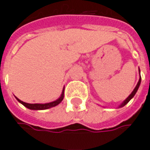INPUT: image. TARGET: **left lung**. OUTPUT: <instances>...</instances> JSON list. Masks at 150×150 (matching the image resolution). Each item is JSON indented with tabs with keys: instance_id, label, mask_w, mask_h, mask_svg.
Returning <instances> with one entry per match:
<instances>
[{
	"instance_id": "8db88e82",
	"label": "left lung",
	"mask_w": 150,
	"mask_h": 150,
	"mask_svg": "<svg viewBox=\"0 0 150 150\" xmlns=\"http://www.w3.org/2000/svg\"><path fill=\"white\" fill-rule=\"evenodd\" d=\"M139 75H140V70H139ZM140 83H141V76L139 77V81H138V83H137V85H136V86H135V88L134 89V91H132L131 94H130L129 96H128L126 99H125V100L123 101L121 104H120V105H119V108L124 107V106L125 105H126V104L128 103V102H129V101L131 100V99L133 98V97H134V96H135V94H136L137 91H138V89H139V85H140Z\"/></svg>"
}]
</instances>
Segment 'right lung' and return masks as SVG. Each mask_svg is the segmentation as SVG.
<instances>
[{"mask_svg": "<svg viewBox=\"0 0 150 150\" xmlns=\"http://www.w3.org/2000/svg\"><path fill=\"white\" fill-rule=\"evenodd\" d=\"M64 90H65V88H63L62 93H61L60 96H59L57 100H55L54 101H52V102H50V103H45V104H29V103H25V102H23V101H21V100H19L17 97H16V99L21 104H22L24 106H25L26 108H28L30 110H47V109H50V108H52V107L58 105L59 103L63 100V99H64Z\"/></svg>", "mask_w": 150, "mask_h": 150, "instance_id": "add662e5", "label": "right lung"}]
</instances>
